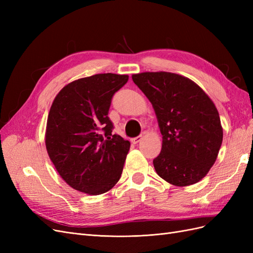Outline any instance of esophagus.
<instances>
[{
	"label": "esophagus",
	"mask_w": 253,
	"mask_h": 253,
	"mask_svg": "<svg viewBox=\"0 0 253 253\" xmlns=\"http://www.w3.org/2000/svg\"><path fill=\"white\" fill-rule=\"evenodd\" d=\"M142 138V136H137V137H134V138H132V142L133 143H138Z\"/></svg>",
	"instance_id": "esophagus-1"
}]
</instances>
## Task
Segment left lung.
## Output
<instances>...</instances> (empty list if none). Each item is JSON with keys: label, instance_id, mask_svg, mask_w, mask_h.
<instances>
[{"label": "left lung", "instance_id": "1", "mask_svg": "<svg viewBox=\"0 0 253 253\" xmlns=\"http://www.w3.org/2000/svg\"><path fill=\"white\" fill-rule=\"evenodd\" d=\"M155 111L163 147L153 160L156 173L177 187L193 185L208 174L223 141L213 101L195 82L168 72L132 76Z\"/></svg>", "mask_w": 253, "mask_h": 253}]
</instances>
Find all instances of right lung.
<instances>
[{"mask_svg":"<svg viewBox=\"0 0 253 253\" xmlns=\"http://www.w3.org/2000/svg\"><path fill=\"white\" fill-rule=\"evenodd\" d=\"M127 75L97 74L68 83L53 100L45 144L48 156L67 185L89 195L108 192L118 182L128 140L112 134L109 110L114 94Z\"/></svg>","mask_w":253,"mask_h":253,"instance_id":"1","label":"right lung"}]
</instances>
